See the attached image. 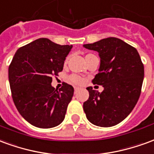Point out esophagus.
<instances>
[{
  "label": "esophagus",
  "mask_w": 154,
  "mask_h": 154,
  "mask_svg": "<svg viewBox=\"0 0 154 154\" xmlns=\"http://www.w3.org/2000/svg\"><path fill=\"white\" fill-rule=\"evenodd\" d=\"M77 91H78V88L77 87H74V93H77Z\"/></svg>",
  "instance_id": "1"
}]
</instances>
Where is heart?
<instances>
[{
	"instance_id": "b5f03b06",
	"label": "heart",
	"mask_w": 154,
	"mask_h": 154,
	"mask_svg": "<svg viewBox=\"0 0 154 154\" xmlns=\"http://www.w3.org/2000/svg\"><path fill=\"white\" fill-rule=\"evenodd\" d=\"M95 55L91 54H87L86 56H85V60H87L88 58H90L91 57H94ZM67 61V58L66 59V62ZM67 80L68 82H70V83L73 84V85H80V84L82 83V77H79V76H77V75H70L69 77H67Z\"/></svg>"
}]
</instances>
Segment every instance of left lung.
<instances>
[{"label":"left lung","instance_id":"obj_1","mask_svg":"<svg viewBox=\"0 0 154 154\" xmlns=\"http://www.w3.org/2000/svg\"><path fill=\"white\" fill-rule=\"evenodd\" d=\"M83 47L99 53V72L92 83L104 87L102 92L87 87L89 98L83 103L84 112L95 125H116L129 116L140 97L144 76L140 56L135 48L114 37Z\"/></svg>","mask_w":154,"mask_h":154}]
</instances>
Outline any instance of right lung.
Here are the masks:
<instances>
[{
  "instance_id": "obj_1",
  "label": "right lung",
  "mask_w": 154,
  "mask_h": 154,
  "mask_svg": "<svg viewBox=\"0 0 154 154\" xmlns=\"http://www.w3.org/2000/svg\"><path fill=\"white\" fill-rule=\"evenodd\" d=\"M72 48L41 38L16 51L8 70L12 99L32 125L48 129L63 121L74 89L63 82L57 90L51 82L52 77L63 71Z\"/></svg>"
}]
</instances>
